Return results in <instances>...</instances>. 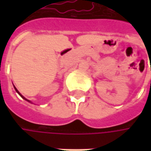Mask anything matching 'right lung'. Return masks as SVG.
<instances>
[{
  "label": "right lung",
  "instance_id": "obj_1",
  "mask_svg": "<svg viewBox=\"0 0 151 151\" xmlns=\"http://www.w3.org/2000/svg\"><path fill=\"white\" fill-rule=\"evenodd\" d=\"M14 88H15V90H16V91H17V93H18V94H19V95H20L21 96H22V98H23V99H24V100H26L27 101H28V102H30V103H32V101H30V100H28V99H27V98H25V97H24V96H22V94H21L20 92H19V91H18V90H17V88H16V87H15V86H14Z\"/></svg>",
  "mask_w": 151,
  "mask_h": 151
}]
</instances>
